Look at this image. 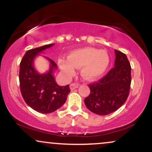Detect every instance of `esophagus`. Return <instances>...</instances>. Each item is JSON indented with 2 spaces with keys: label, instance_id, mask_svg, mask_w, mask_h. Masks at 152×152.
Instances as JSON below:
<instances>
[{
  "label": "esophagus",
  "instance_id": "1",
  "mask_svg": "<svg viewBox=\"0 0 152 152\" xmlns=\"http://www.w3.org/2000/svg\"><path fill=\"white\" fill-rule=\"evenodd\" d=\"M78 86H79V85H78V83H71V84L70 85V88H71V91H73V90L76 89V88H77Z\"/></svg>",
  "mask_w": 152,
  "mask_h": 152
}]
</instances>
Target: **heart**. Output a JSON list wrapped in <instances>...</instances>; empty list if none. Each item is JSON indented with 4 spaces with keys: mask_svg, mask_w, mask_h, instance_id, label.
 <instances>
[{
    "mask_svg": "<svg viewBox=\"0 0 152 152\" xmlns=\"http://www.w3.org/2000/svg\"><path fill=\"white\" fill-rule=\"evenodd\" d=\"M110 58L106 50L85 47L73 50L67 59L58 60V65L66 78L72 77L75 74V68H81V76L84 79L91 81L98 78L107 70Z\"/></svg>",
    "mask_w": 152,
    "mask_h": 152,
    "instance_id": "b5f03b06",
    "label": "heart"
}]
</instances>
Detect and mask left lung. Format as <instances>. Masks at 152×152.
I'll use <instances>...</instances> for the list:
<instances>
[{
	"mask_svg": "<svg viewBox=\"0 0 152 152\" xmlns=\"http://www.w3.org/2000/svg\"><path fill=\"white\" fill-rule=\"evenodd\" d=\"M114 67L99 81L88 85L90 94L85 105L96 114L107 115L119 109L129 94L131 66L126 54L115 50Z\"/></svg>",
	"mask_w": 152,
	"mask_h": 152,
	"instance_id": "obj_1",
	"label": "left lung"
}]
</instances>
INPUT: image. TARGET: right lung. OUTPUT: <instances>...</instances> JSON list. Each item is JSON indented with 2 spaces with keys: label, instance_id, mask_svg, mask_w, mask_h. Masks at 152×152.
I'll list each match as a JSON object with an SVG mask.
<instances>
[{
  "label": "right lung",
  "instance_id": "obj_1",
  "mask_svg": "<svg viewBox=\"0 0 152 152\" xmlns=\"http://www.w3.org/2000/svg\"><path fill=\"white\" fill-rule=\"evenodd\" d=\"M53 43L26 51L20 64L19 82L22 96L26 104L35 111L49 114L64 105L71 91L69 84H57L53 71L57 65L51 59L44 56L50 63L49 70L40 74L34 67V59L39 53L53 46Z\"/></svg>",
  "mask_w": 152,
  "mask_h": 152
}]
</instances>
